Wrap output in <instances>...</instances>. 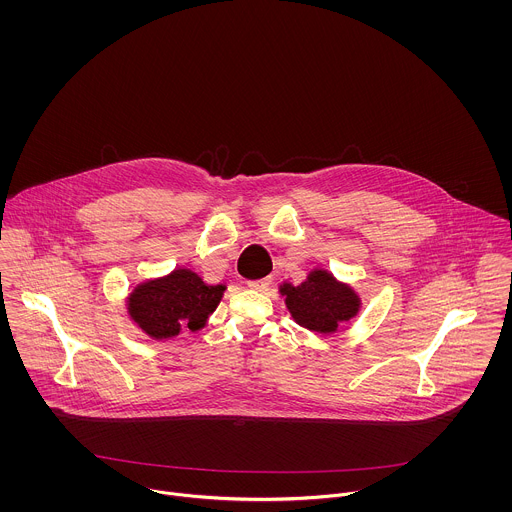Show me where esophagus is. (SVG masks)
Returning a JSON list of instances; mask_svg holds the SVG:
<instances>
[{
	"label": "esophagus",
	"instance_id": "obj_1",
	"mask_svg": "<svg viewBox=\"0 0 512 512\" xmlns=\"http://www.w3.org/2000/svg\"><path fill=\"white\" fill-rule=\"evenodd\" d=\"M246 286L250 290H254V292H266L270 288V280L268 278H264V280H250Z\"/></svg>",
	"mask_w": 512,
	"mask_h": 512
}]
</instances>
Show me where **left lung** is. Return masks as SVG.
Returning <instances> with one entry per match:
<instances>
[{"label":"left lung","mask_w":512,"mask_h":512,"mask_svg":"<svg viewBox=\"0 0 512 512\" xmlns=\"http://www.w3.org/2000/svg\"><path fill=\"white\" fill-rule=\"evenodd\" d=\"M286 305L293 319L317 333H335L359 311V297L351 288L339 284L331 274L315 270L299 286L284 284Z\"/></svg>","instance_id":"obj_1"}]
</instances>
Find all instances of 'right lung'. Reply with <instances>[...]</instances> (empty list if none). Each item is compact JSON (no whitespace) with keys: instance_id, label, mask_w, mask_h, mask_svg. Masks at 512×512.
Listing matches in <instances>:
<instances>
[{"instance_id":"add662e5","label":"right lung","mask_w":512,"mask_h":512,"mask_svg":"<svg viewBox=\"0 0 512 512\" xmlns=\"http://www.w3.org/2000/svg\"><path fill=\"white\" fill-rule=\"evenodd\" d=\"M224 286H207L191 270H175L151 280L130 295L132 319L153 339L175 337L181 329L197 331L219 305Z\"/></svg>"}]
</instances>
